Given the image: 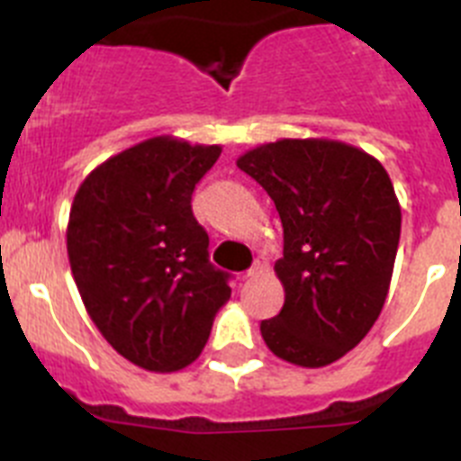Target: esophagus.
<instances>
[{
    "label": "esophagus",
    "instance_id": "34e87169",
    "mask_svg": "<svg viewBox=\"0 0 461 461\" xmlns=\"http://www.w3.org/2000/svg\"><path fill=\"white\" fill-rule=\"evenodd\" d=\"M267 272H270V266H267L263 258H258L254 266H251V270L247 272V276H249V279H254V276H263V275H267Z\"/></svg>",
    "mask_w": 461,
    "mask_h": 461
}]
</instances>
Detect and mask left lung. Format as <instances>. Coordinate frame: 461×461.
<instances>
[{"label":"left lung","mask_w":461,"mask_h":461,"mask_svg":"<svg viewBox=\"0 0 461 461\" xmlns=\"http://www.w3.org/2000/svg\"><path fill=\"white\" fill-rule=\"evenodd\" d=\"M238 168L275 201L284 307L260 323L267 348L319 369L356 348L376 323L402 233L390 175L378 158L330 138H281L244 152Z\"/></svg>","instance_id":"1"}]
</instances>
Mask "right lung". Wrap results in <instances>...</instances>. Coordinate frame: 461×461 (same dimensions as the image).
<instances>
[{
    "instance_id": "add662e5",
    "label": "right lung",
    "mask_w": 461,
    "mask_h": 461,
    "mask_svg": "<svg viewBox=\"0 0 461 461\" xmlns=\"http://www.w3.org/2000/svg\"><path fill=\"white\" fill-rule=\"evenodd\" d=\"M219 154L221 145L148 138L96 166L73 198L67 251L85 309L104 339L148 372L191 365L230 297L191 212Z\"/></svg>"
}]
</instances>
